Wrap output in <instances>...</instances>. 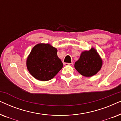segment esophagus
I'll return each instance as SVG.
<instances>
[{"label":"esophagus","mask_w":121,"mask_h":121,"mask_svg":"<svg viewBox=\"0 0 121 121\" xmlns=\"http://www.w3.org/2000/svg\"><path fill=\"white\" fill-rule=\"evenodd\" d=\"M64 65H70V66H72V65H73V63L72 62V63H64Z\"/></svg>","instance_id":"34e87169"}]
</instances>
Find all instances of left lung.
<instances>
[{
	"label": "left lung",
	"instance_id": "1",
	"mask_svg": "<svg viewBox=\"0 0 121 121\" xmlns=\"http://www.w3.org/2000/svg\"><path fill=\"white\" fill-rule=\"evenodd\" d=\"M102 65V59L96 49L91 48L82 52L80 58L75 63V69L81 75L91 77L96 74Z\"/></svg>",
	"mask_w": 121,
	"mask_h": 121
}]
</instances>
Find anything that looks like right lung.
I'll use <instances>...</instances> for the list:
<instances>
[{
	"label": "right lung",
	"mask_w": 121,
	"mask_h": 121,
	"mask_svg": "<svg viewBox=\"0 0 121 121\" xmlns=\"http://www.w3.org/2000/svg\"><path fill=\"white\" fill-rule=\"evenodd\" d=\"M57 53V49L49 43H41L35 46L26 60V67L31 75L40 81L53 78L63 66Z\"/></svg>",
	"instance_id": "right-lung-1"
}]
</instances>
